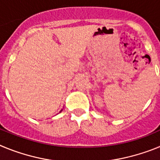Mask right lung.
Segmentation results:
<instances>
[{"label": "right lung", "instance_id": "add662e5", "mask_svg": "<svg viewBox=\"0 0 160 160\" xmlns=\"http://www.w3.org/2000/svg\"><path fill=\"white\" fill-rule=\"evenodd\" d=\"M61 111H60V112H61Z\"/></svg>", "mask_w": 160, "mask_h": 160}]
</instances>
